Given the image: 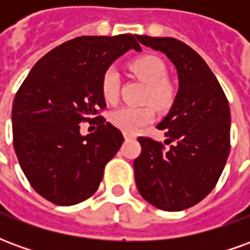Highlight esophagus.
I'll use <instances>...</instances> for the list:
<instances>
[{
	"label": "esophagus",
	"instance_id": "1",
	"mask_svg": "<svg viewBox=\"0 0 250 250\" xmlns=\"http://www.w3.org/2000/svg\"><path fill=\"white\" fill-rule=\"evenodd\" d=\"M135 136L132 135V134H128V132H125V141H130V139H134Z\"/></svg>",
	"mask_w": 250,
	"mask_h": 250
}]
</instances>
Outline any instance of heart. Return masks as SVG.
I'll return each instance as SVG.
<instances>
[{
    "label": "heart",
    "instance_id": "b5f03b06",
    "mask_svg": "<svg viewBox=\"0 0 250 250\" xmlns=\"http://www.w3.org/2000/svg\"><path fill=\"white\" fill-rule=\"evenodd\" d=\"M132 73L148 84L145 100L159 109L168 108L174 100V89L166 80L167 69L165 62L157 56H143L130 64ZM120 77L114 66L105 69L102 77V95L108 103H115L119 98ZM112 125L125 132H135L154 119V109L150 105L122 107L111 112Z\"/></svg>",
    "mask_w": 250,
    "mask_h": 250
}]
</instances>
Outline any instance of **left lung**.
I'll use <instances>...</instances> for the list:
<instances>
[{"mask_svg":"<svg viewBox=\"0 0 250 250\" xmlns=\"http://www.w3.org/2000/svg\"><path fill=\"white\" fill-rule=\"evenodd\" d=\"M138 40L173 62L179 89L157 125L170 147L148 136L138 138L142 152L134 161L136 188L152 206L179 211L201 202L220 179L230 152L229 103L204 59L185 42L150 36Z\"/></svg>","mask_w":250,"mask_h":250,"instance_id":"obj_1","label":"left lung"}]
</instances>
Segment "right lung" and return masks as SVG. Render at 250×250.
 Wrapping results in <instances>:
<instances>
[{
    "mask_svg": "<svg viewBox=\"0 0 250 250\" xmlns=\"http://www.w3.org/2000/svg\"><path fill=\"white\" fill-rule=\"evenodd\" d=\"M128 49L141 51L132 35L72 39L41 57L16 93L14 151L30 186L52 204L89 198L125 141L100 111L103 73ZM84 121H95L97 131L83 137Z\"/></svg>",
    "mask_w": 250,
    "mask_h": 250,
    "instance_id": "right-lung-1",
    "label": "right lung"
}]
</instances>
